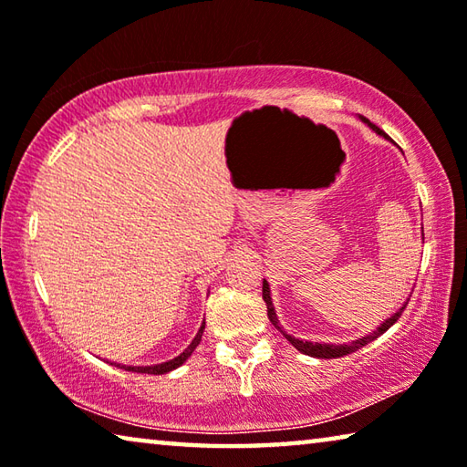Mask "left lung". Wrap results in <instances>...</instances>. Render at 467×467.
Returning <instances> with one entry per match:
<instances>
[{
  "mask_svg": "<svg viewBox=\"0 0 467 467\" xmlns=\"http://www.w3.org/2000/svg\"><path fill=\"white\" fill-rule=\"evenodd\" d=\"M362 121H365L370 130L373 131H377L379 136H383V138H387L385 133L377 128L375 123H370L367 117H360ZM422 241H424V233H422ZM262 295H264V300H265V306H267V317H270V321H272V326L275 327V329H280L282 334H284V337L288 339V342L296 348L298 352H303V354H309V357H315V358H339V357H348V354H352V352H357V350H360L362 346H367V344H370L373 342V339H377L379 336L381 334H385L387 329H389L395 321L400 319V315L404 313V309H406V305H408V300L404 303V306H401V309L398 311V313H393L389 319H385L381 326H379L373 334H368V336H362V337H358V339H354V342H348V344H319V342H303V339H298V337H292V336H288L286 331H284L282 327H280V323H278V315H275V311H274V305H272V296H270V284H267L265 280H264V290H262Z\"/></svg>",
  "mask_w": 467,
  "mask_h": 467,
  "instance_id": "left-lung-1",
  "label": "left lung"
}]
</instances>
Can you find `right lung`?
Returning a JSON list of instances; mask_svg holds the SVG:
<instances>
[{
	"label": "right lung",
	"mask_w": 467,
	"mask_h": 467,
	"mask_svg": "<svg viewBox=\"0 0 467 467\" xmlns=\"http://www.w3.org/2000/svg\"><path fill=\"white\" fill-rule=\"evenodd\" d=\"M203 329H205V319H203V323H202L200 331H197V336L192 339V344H189V346L185 348V350L179 354L177 358H172V360H169V362H161V365H152V367H125V365H117V367H121V368H125V370H133V373H148V375H164V373H171L172 368L181 367L189 357H192L193 350L197 348V344L202 342ZM110 365H113V362H110Z\"/></svg>",
	"instance_id": "add662e5"
}]
</instances>
